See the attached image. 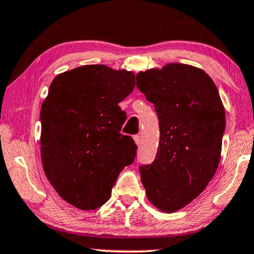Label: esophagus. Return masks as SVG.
I'll return each instance as SVG.
<instances>
[{"mask_svg": "<svg viewBox=\"0 0 254 254\" xmlns=\"http://www.w3.org/2000/svg\"><path fill=\"white\" fill-rule=\"evenodd\" d=\"M133 139H135V142H136L137 145H139L140 142H142V137H140L139 135H135V136H133Z\"/></svg>", "mask_w": 254, "mask_h": 254, "instance_id": "34e87169", "label": "esophagus"}]
</instances>
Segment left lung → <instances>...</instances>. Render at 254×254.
I'll return each mask as SVG.
<instances>
[{"label": "left lung", "mask_w": 254, "mask_h": 254, "mask_svg": "<svg viewBox=\"0 0 254 254\" xmlns=\"http://www.w3.org/2000/svg\"><path fill=\"white\" fill-rule=\"evenodd\" d=\"M136 81L160 124L156 157L139 167L140 179L155 207L175 212L202 193L218 169L224 105L214 81L193 66L169 64L139 72Z\"/></svg>", "instance_id": "obj_1"}]
</instances>
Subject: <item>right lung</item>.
Listing matches in <instances>:
<instances>
[{"mask_svg":"<svg viewBox=\"0 0 254 254\" xmlns=\"http://www.w3.org/2000/svg\"><path fill=\"white\" fill-rule=\"evenodd\" d=\"M135 87L132 72L86 65L61 73L42 103L41 160L64 200L82 210L110 198L137 145L121 133L127 112L118 105Z\"/></svg>","mask_w":254,"mask_h":254,"instance_id":"right-lung-1","label":"right lung"}]
</instances>
